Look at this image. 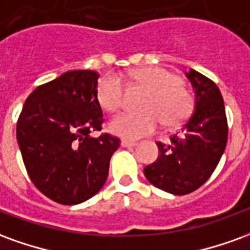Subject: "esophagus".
Returning <instances> with one entry per match:
<instances>
[{"label": "esophagus", "mask_w": 250, "mask_h": 250, "mask_svg": "<svg viewBox=\"0 0 250 250\" xmlns=\"http://www.w3.org/2000/svg\"><path fill=\"white\" fill-rule=\"evenodd\" d=\"M120 146L122 147H135L136 146V142H132V141H125V139H123V141L120 142Z\"/></svg>", "instance_id": "1"}]
</instances>
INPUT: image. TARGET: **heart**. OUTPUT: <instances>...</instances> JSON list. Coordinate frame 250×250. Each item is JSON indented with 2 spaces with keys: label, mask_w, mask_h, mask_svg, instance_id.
I'll list each match as a JSON object with an SVG mask.
<instances>
[{
  "label": "heart",
  "mask_w": 250,
  "mask_h": 250,
  "mask_svg": "<svg viewBox=\"0 0 250 250\" xmlns=\"http://www.w3.org/2000/svg\"><path fill=\"white\" fill-rule=\"evenodd\" d=\"M131 79L148 91L142 100L141 112H123L109 122V131L127 139H138L152 134L162 122L165 127H177L188 119L193 100L188 88L175 73L158 65L138 68L130 73ZM99 105L115 112L123 102V83L108 73L96 85Z\"/></svg>",
  "instance_id": "b5f03b06"
}]
</instances>
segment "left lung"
<instances>
[{"label": "left lung", "mask_w": 250, "mask_h": 250, "mask_svg": "<svg viewBox=\"0 0 250 250\" xmlns=\"http://www.w3.org/2000/svg\"><path fill=\"white\" fill-rule=\"evenodd\" d=\"M186 77L194 89V111L170 143L157 142V161L145 167L155 188L174 195L197 190L217 167L228 142V122L220 89L202 73L190 69Z\"/></svg>", "instance_id": "8db88e82"}]
</instances>
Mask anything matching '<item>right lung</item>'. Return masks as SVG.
<instances>
[{
	"label": "right lung",
	"instance_id": "add662e5",
	"mask_svg": "<svg viewBox=\"0 0 250 250\" xmlns=\"http://www.w3.org/2000/svg\"><path fill=\"white\" fill-rule=\"evenodd\" d=\"M99 73L68 71L37 87L25 100L17 122V142L32 182L62 205L87 201L105 184L109 159L120 141L102 130L96 100Z\"/></svg>",
	"mask_w": 250,
	"mask_h": 250
}]
</instances>
